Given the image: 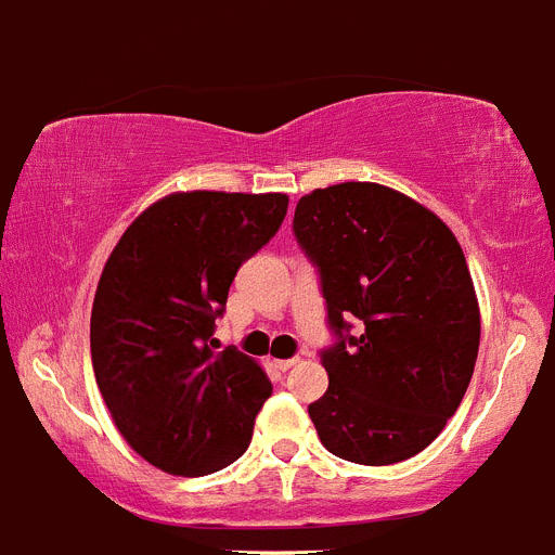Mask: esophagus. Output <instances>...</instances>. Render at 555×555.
Wrapping results in <instances>:
<instances>
[{
	"label": "esophagus",
	"instance_id": "34e87169",
	"mask_svg": "<svg viewBox=\"0 0 555 555\" xmlns=\"http://www.w3.org/2000/svg\"><path fill=\"white\" fill-rule=\"evenodd\" d=\"M297 361H300V358H281V361H274V366H278V370H292V366H297Z\"/></svg>",
	"mask_w": 555,
	"mask_h": 555
}]
</instances>
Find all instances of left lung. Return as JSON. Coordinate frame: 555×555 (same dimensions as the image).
I'll list each match as a JSON object with an SVG mask.
<instances>
[{
  "instance_id": "8db88e82",
  "label": "left lung",
  "mask_w": 555,
  "mask_h": 555,
  "mask_svg": "<svg viewBox=\"0 0 555 555\" xmlns=\"http://www.w3.org/2000/svg\"><path fill=\"white\" fill-rule=\"evenodd\" d=\"M292 228L336 333L322 350L327 391L308 405L322 444L366 467L411 459L442 434L478 358L461 244L436 214L377 183L311 191Z\"/></svg>"
}]
</instances>
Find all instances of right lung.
Returning <instances> with one entry per match:
<instances>
[{"label": "right lung", "instance_id": "add662e5", "mask_svg": "<svg viewBox=\"0 0 555 555\" xmlns=\"http://www.w3.org/2000/svg\"><path fill=\"white\" fill-rule=\"evenodd\" d=\"M286 194H169L113 247L91 311V361L113 423L141 459L171 475H210L253 439L272 395L217 320L247 258L278 233Z\"/></svg>", "mask_w": 555, "mask_h": 555}]
</instances>
